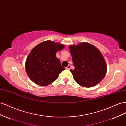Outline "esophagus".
Returning a JSON list of instances; mask_svg holds the SVG:
<instances>
[{
  "label": "esophagus",
  "mask_w": 126,
  "mask_h": 126,
  "mask_svg": "<svg viewBox=\"0 0 126 126\" xmlns=\"http://www.w3.org/2000/svg\"><path fill=\"white\" fill-rule=\"evenodd\" d=\"M70 68H71V65H68V66L66 67V69H67V70H70Z\"/></svg>",
  "instance_id": "1"
}]
</instances>
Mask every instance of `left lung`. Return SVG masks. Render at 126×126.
<instances>
[{
    "mask_svg": "<svg viewBox=\"0 0 126 126\" xmlns=\"http://www.w3.org/2000/svg\"><path fill=\"white\" fill-rule=\"evenodd\" d=\"M69 49L75 67L71 70L75 81L82 87L91 88L105 77L107 64L99 50L87 42L71 45Z\"/></svg>",
    "mask_w": 126,
    "mask_h": 126,
    "instance_id": "1",
    "label": "left lung"
}]
</instances>
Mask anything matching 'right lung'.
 Instances as JSON below:
<instances>
[{
    "instance_id": "right-lung-1",
    "label": "right lung",
    "mask_w": 126,
    "mask_h": 126,
    "mask_svg": "<svg viewBox=\"0 0 126 126\" xmlns=\"http://www.w3.org/2000/svg\"><path fill=\"white\" fill-rule=\"evenodd\" d=\"M64 45L52 41H44L36 45L28 54L25 69L31 80L41 86L51 84L65 70L61 65L56 53L64 48Z\"/></svg>"
}]
</instances>
